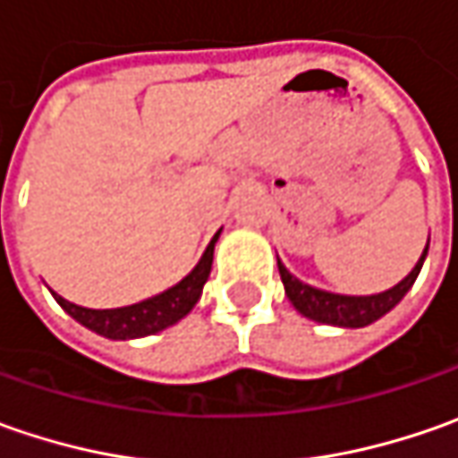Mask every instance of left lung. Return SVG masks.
Masks as SVG:
<instances>
[{"instance_id": "8db88e82", "label": "left lung", "mask_w": 458, "mask_h": 458, "mask_svg": "<svg viewBox=\"0 0 458 458\" xmlns=\"http://www.w3.org/2000/svg\"><path fill=\"white\" fill-rule=\"evenodd\" d=\"M428 255V244L423 250L420 259L415 262V267L405 275L397 285L390 291L377 293V295H339V293L321 291L313 288L303 280H298L295 275L288 273V267L277 259V270H280V280L285 285V295L291 298L298 313H303L310 321L331 326H344V328H361V326L375 324L385 313H390L393 308L405 298V293L413 288L415 277L420 273L423 262Z\"/></svg>"}]
</instances>
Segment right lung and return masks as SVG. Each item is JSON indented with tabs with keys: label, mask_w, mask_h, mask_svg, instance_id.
I'll list each match as a JSON object with an SVG mask.
<instances>
[{
	"label": "right lung",
	"mask_w": 458,
	"mask_h": 458,
	"mask_svg": "<svg viewBox=\"0 0 458 458\" xmlns=\"http://www.w3.org/2000/svg\"><path fill=\"white\" fill-rule=\"evenodd\" d=\"M221 229L214 234V239L208 242L206 252L199 259V265L185 275L183 280L173 288H167L160 295H152L148 301H140L134 306L124 308H104V310H97V308H83L65 301L63 295L53 293V298L58 301V306L73 316L81 326L97 331L98 336H106V339H140V336H150V334H157L167 326L178 324L183 316L191 313V308L199 303L201 298L203 285L208 280V273H211V262H214V244L219 239Z\"/></svg>",
	"instance_id": "obj_1"
}]
</instances>
